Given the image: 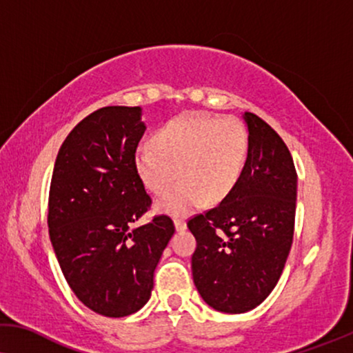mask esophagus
<instances>
[{
	"label": "esophagus",
	"mask_w": 353,
	"mask_h": 353,
	"mask_svg": "<svg viewBox=\"0 0 353 353\" xmlns=\"http://www.w3.org/2000/svg\"><path fill=\"white\" fill-rule=\"evenodd\" d=\"M174 225H176L177 232H182V230H185V228H187V222L183 219H174Z\"/></svg>",
	"instance_id": "1"
}]
</instances>
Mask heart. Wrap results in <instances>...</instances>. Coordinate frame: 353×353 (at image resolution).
Here are the masks:
<instances>
[{
  "label": "heart",
  "mask_w": 353,
  "mask_h": 353,
  "mask_svg": "<svg viewBox=\"0 0 353 353\" xmlns=\"http://www.w3.org/2000/svg\"><path fill=\"white\" fill-rule=\"evenodd\" d=\"M134 152V170L148 192L161 195L158 210L187 216L205 200L217 203L235 188L248 155V132L236 118L188 112L172 118Z\"/></svg>",
  "instance_id": "heart-1"
}]
</instances>
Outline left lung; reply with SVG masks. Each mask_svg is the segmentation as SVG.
Wrapping results in <instances>:
<instances>
[{
	"mask_svg": "<svg viewBox=\"0 0 353 353\" xmlns=\"http://www.w3.org/2000/svg\"><path fill=\"white\" fill-rule=\"evenodd\" d=\"M248 157L236 185L219 205L187 222L196 238L192 275L203 301L245 314L270 294L294 235L297 174L283 139L251 112Z\"/></svg>",
	"mask_w": 353,
	"mask_h": 353,
	"instance_id": "obj_1",
	"label": "left lung"
}]
</instances>
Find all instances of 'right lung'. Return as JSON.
<instances>
[{
  "mask_svg": "<svg viewBox=\"0 0 353 353\" xmlns=\"http://www.w3.org/2000/svg\"><path fill=\"white\" fill-rule=\"evenodd\" d=\"M141 107H103L72 129L54 165L48 227L68 286L88 309L121 319L150 299L174 224H134L152 198L134 170L145 125Z\"/></svg>",
  "mask_w": 353,
  "mask_h": 353,
  "instance_id": "right-lung-1",
  "label": "right lung"
}]
</instances>
